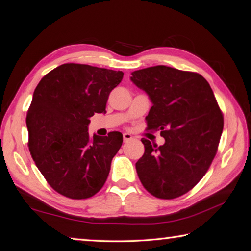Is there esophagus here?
Returning <instances> with one entry per match:
<instances>
[{
  "label": "esophagus",
  "mask_w": 251,
  "mask_h": 251,
  "mask_svg": "<svg viewBox=\"0 0 251 251\" xmlns=\"http://www.w3.org/2000/svg\"><path fill=\"white\" fill-rule=\"evenodd\" d=\"M123 139H124V142H127L132 139V136L130 134H127V132H125L124 135H123Z\"/></svg>",
  "instance_id": "1"
}]
</instances>
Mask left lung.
<instances>
[{"label":"left lung","instance_id":"1","mask_svg":"<svg viewBox=\"0 0 251 251\" xmlns=\"http://www.w3.org/2000/svg\"><path fill=\"white\" fill-rule=\"evenodd\" d=\"M131 81L152 102L148 129L161 130L163 146L142 138L136 170L144 187L160 199L194 188L217 154L224 119L209 82L198 73L164 65L131 73Z\"/></svg>","mask_w":251,"mask_h":251}]
</instances>
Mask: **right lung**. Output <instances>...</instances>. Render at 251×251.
<instances>
[{
    "label": "right lung",
    "mask_w": 251,
    "mask_h": 251,
    "mask_svg": "<svg viewBox=\"0 0 251 251\" xmlns=\"http://www.w3.org/2000/svg\"><path fill=\"white\" fill-rule=\"evenodd\" d=\"M124 73L67 63L44 76L33 92L26 124L29 151L49 185L71 199H87L109 176L123 135L88 132L90 117L105 113Z\"/></svg>",
    "instance_id": "right-lung-1"
}]
</instances>
